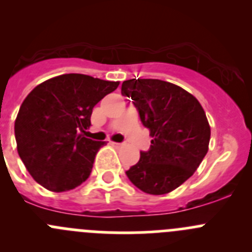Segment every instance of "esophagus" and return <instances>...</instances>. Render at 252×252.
<instances>
[{
    "mask_svg": "<svg viewBox=\"0 0 252 252\" xmlns=\"http://www.w3.org/2000/svg\"><path fill=\"white\" fill-rule=\"evenodd\" d=\"M110 145H113V147H115V148H121V147H123V143H114V142H110Z\"/></svg>",
    "mask_w": 252,
    "mask_h": 252,
    "instance_id": "34e87169",
    "label": "esophagus"
}]
</instances>
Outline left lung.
Here are the masks:
<instances>
[{"label":"left lung","mask_w":252,"mask_h":252,"mask_svg":"<svg viewBox=\"0 0 252 252\" xmlns=\"http://www.w3.org/2000/svg\"><path fill=\"white\" fill-rule=\"evenodd\" d=\"M122 94L133 99L143 126L150 130L152 145L126 171L138 189L163 195L187 182L209 149L210 126L199 100L160 79L124 81Z\"/></svg>","instance_id":"8db88e82"}]
</instances>
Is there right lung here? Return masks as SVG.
<instances>
[{
    "label": "right lung",
    "mask_w": 252,
    "mask_h": 252,
    "mask_svg": "<svg viewBox=\"0 0 252 252\" xmlns=\"http://www.w3.org/2000/svg\"><path fill=\"white\" fill-rule=\"evenodd\" d=\"M119 82L70 73L38 84L23 100L15 122L17 152L28 173L51 191L74 189L91 175L105 142L83 137L94 105Z\"/></svg>",
    "instance_id": "1"
}]
</instances>
